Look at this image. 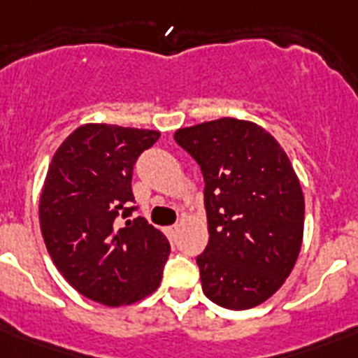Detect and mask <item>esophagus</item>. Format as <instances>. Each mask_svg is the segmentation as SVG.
<instances>
[{
  "label": "esophagus",
  "mask_w": 358,
  "mask_h": 358,
  "mask_svg": "<svg viewBox=\"0 0 358 358\" xmlns=\"http://www.w3.org/2000/svg\"><path fill=\"white\" fill-rule=\"evenodd\" d=\"M165 234H167L169 239L176 238V234H178V224H174V227H167V229H165Z\"/></svg>",
  "instance_id": "obj_1"
}]
</instances>
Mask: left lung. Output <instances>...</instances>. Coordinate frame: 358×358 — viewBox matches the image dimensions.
Here are the masks:
<instances>
[{"label":"left lung","mask_w":358,"mask_h":358,"mask_svg":"<svg viewBox=\"0 0 358 358\" xmlns=\"http://www.w3.org/2000/svg\"><path fill=\"white\" fill-rule=\"evenodd\" d=\"M174 139L204 176L202 292L230 310L258 306L282 286L303 243L305 196L286 152L262 126L230 117L180 128Z\"/></svg>","instance_id":"1"}]
</instances>
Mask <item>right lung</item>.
I'll use <instances>...</instances> for the list:
<instances>
[{
	"label": "right lung",
	"mask_w": 358,
	"mask_h": 358,
	"mask_svg": "<svg viewBox=\"0 0 358 358\" xmlns=\"http://www.w3.org/2000/svg\"><path fill=\"white\" fill-rule=\"evenodd\" d=\"M157 139L154 129L85 124L48 167L38 204L46 249L66 282L100 305H131L162 282L171 245L127 208L135 162Z\"/></svg>",
	"instance_id": "obj_1"
}]
</instances>
